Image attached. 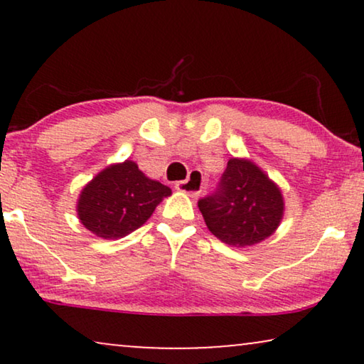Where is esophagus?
I'll return each instance as SVG.
<instances>
[{"mask_svg": "<svg viewBox=\"0 0 364 364\" xmlns=\"http://www.w3.org/2000/svg\"><path fill=\"white\" fill-rule=\"evenodd\" d=\"M173 187H176V191H178V192H186V193H188V196L197 197L203 188L202 173L198 171H193V172H191V176H188L187 181L176 182L173 183Z\"/></svg>", "mask_w": 364, "mask_h": 364, "instance_id": "obj_1", "label": "esophagus"}]
</instances>
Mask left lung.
Segmentation results:
<instances>
[{
    "label": "left lung",
    "instance_id": "left-lung-1",
    "mask_svg": "<svg viewBox=\"0 0 364 364\" xmlns=\"http://www.w3.org/2000/svg\"><path fill=\"white\" fill-rule=\"evenodd\" d=\"M208 230L233 247L265 240L280 225L283 197L280 188L245 159H230L210 196L198 200Z\"/></svg>",
    "mask_w": 364,
    "mask_h": 364
}]
</instances>
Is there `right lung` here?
Masks as SVG:
<instances>
[{
	"label": "right lung",
	"mask_w": 364,
	"mask_h": 364,
	"mask_svg": "<svg viewBox=\"0 0 364 364\" xmlns=\"http://www.w3.org/2000/svg\"><path fill=\"white\" fill-rule=\"evenodd\" d=\"M171 188L152 181L126 161L104 168L82 188L77 215L82 225L101 238H122L146 223Z\"/></svg>",
	"instance_id": "add662e5"
}]
</instances>
